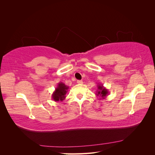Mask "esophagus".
<instances>
[{
	"mask_svg": "<svg viewBox=\"0 0 155 155\" xmlns=\"http://www.w3.org/2000/svg\"><path fill=\"white\" fill-rule=\"evenodd\" d=\"M77 83H78V84H83L82 80H78V81H77Z\"/></svg>",
	"mask_w": 155,
	"mask_h": 155,
	"instance_id": "obj_1",
	"label": "esophagus"
}]
</instances>
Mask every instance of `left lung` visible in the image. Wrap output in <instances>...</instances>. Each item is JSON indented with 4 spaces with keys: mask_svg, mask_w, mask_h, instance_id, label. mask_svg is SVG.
I'll return each instance as SVG.
<instances>
[{
    "mask_svg": "<svg viewBox=\"0 0 155 155\" xmlns=\"http://www.w3.org/2000/svg\"><path fill=\"white\" fill-rule=\"evenodd\" d=\"M97 89L96 92V95L99 97L100 100L105 99V98L109 94V91L105 87H104V85L102 84H98L97 85Z\"/></svg>",
    "mask_w": 155,
    "mask_h": 155,
    "instance_id": "left-lung-1",
    "label": "left lung"
}]
</instances>
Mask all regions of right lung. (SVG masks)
Instances as JSON below:
<instances>
[{"label":"right lung","mask_w":155,"mask_h":155,"mask_svg":"<svg viewBox=\"0 0 155 155\" xmlns=\"http://www.w3.org/2000/svg\"><path fill=\"white\" fill-rule=\"evenodd\" d=\"M69 87L62 82H59L58 84L57 87L55 88L54 91L51 98L55 101H63L66 97V94L68 92Z\"/></svg>","instance_id":"add662e5"}]
</instances>
